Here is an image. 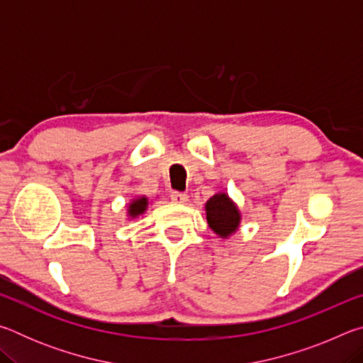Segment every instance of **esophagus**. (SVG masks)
Masks as SVG:
<instances>
[{"instance_id":"1","label":"esophagus","mask_w":363,"mask_h":363,"mask_svg":"<svg viewBox=\"0 0 363 363\" xmlns=\"http://www.w3.org/2000/svg\"><path fill=\"white\" fill-rule=\"evenodd\" d=\"M171 200H173L177 205H184L189 200V196L186 194H181V192H173L171 194Z\"/></svg>"}]
</instances>
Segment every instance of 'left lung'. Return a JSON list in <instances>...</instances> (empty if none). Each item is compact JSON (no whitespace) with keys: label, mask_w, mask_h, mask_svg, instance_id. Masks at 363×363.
Returning <instances> with one entry per match:
<instances>
[{"label":"left lung","mask_w":363,"mask_h":363,"mask_svg":"<svg viewBox=\"0 0 363 363\" xmlns=\"http://www.w3.org/2000/svg\"><path fill=\"white\" fill-rule=\"evenodd\" d=\"M206 223L218 237H232L242 223V213L227 192L214 194L205 203Z\"/></svg>","instance_id":"left-lung-1"}]
</instances>
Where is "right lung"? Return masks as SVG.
Masks as SVG:
<instances>
[{"label": "right lung", "instance_id": "1", "mask_svg": "<svg viewBox=\"0 0 363 363\" xmlns=\"http://www.w3.org/2000/svg\"><path fill=\"white\" fill-rule=\"evenodd\" d=\"M147 208H149V199H147L145 195L134 196V199L130 200V203L126 205V216L130 220L136 219L139 216H143L147 211Z\"/></svg>", "mask_w": 363, "mask_h": 363}]
</instances>
